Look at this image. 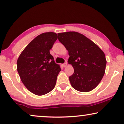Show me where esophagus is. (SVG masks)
I'll return each instance as SVG.
<instances>
[{
	"mask_svg": "<svg viewBox=\"0 0 124 124\" xmlns=\"http://www.w3.org/2000/svg\"><path fill=\"white\" fill-rule=\"evenodd\" d=\"M67 62H65V63H64L63 64H62V66H63V67H66V66H67Z\"/></svg>",
	"mask_w": 124,
	"mask_h": 124,
	"instance_id": "esophagus-1",
	"label": "esophagus"
}]
</instances>
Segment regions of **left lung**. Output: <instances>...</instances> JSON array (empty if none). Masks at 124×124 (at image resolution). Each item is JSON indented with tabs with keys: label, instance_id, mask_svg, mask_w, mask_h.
<instances>
[{
	"label": "left lung",
	"instance_id": "8db88e82",
	"mask_svg": "<svg viewBox=\"0 0 124 124\" xmlns=\"http://www.w3.org/2000/svg\"><path fill=\"white\" fill-rule=\"evenodd\" d=\"M58 40L65 46L68 62L74 69L69 77L72 86L81 92L94 89L102 79L106 61L104 52L84 35L75 31L58 33Z\"/></svg>",
	"mask_w": 124,
	"mask_h": 124
}]
</instances>
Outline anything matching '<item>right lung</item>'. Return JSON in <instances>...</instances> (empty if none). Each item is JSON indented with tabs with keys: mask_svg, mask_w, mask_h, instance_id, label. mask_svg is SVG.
I'll return each instance as SVG.
<instances>
[{
	"mask_svg": "<svg viewBox=\"0 0 124 124\" xmlns=\"http://www.w3.org/2000/svg\"><path fill=\"white\" fill-rule=\"evenodd\" d=\"M53 32L43 33L32 40L21 53L17 71L24 85L31 93L43 95L55 87L61 69L49 50L57 40Z\"/></svg>",
	"mask_w": 124,
	"mask_h": 124,
	"instance_id": "obj_1",
	"label": "right lung"
}]
</instances>
